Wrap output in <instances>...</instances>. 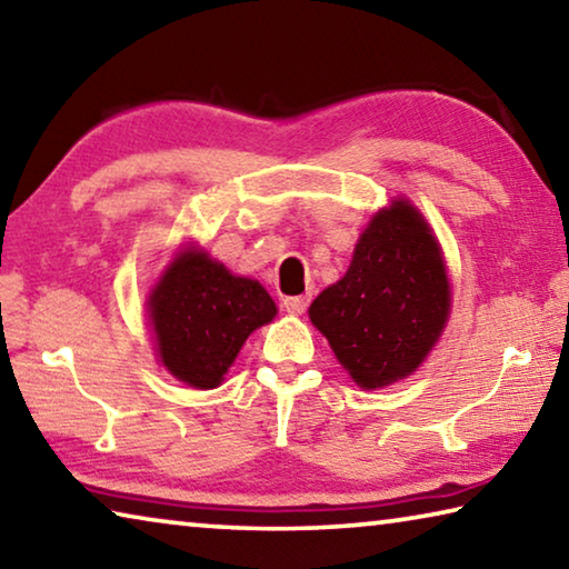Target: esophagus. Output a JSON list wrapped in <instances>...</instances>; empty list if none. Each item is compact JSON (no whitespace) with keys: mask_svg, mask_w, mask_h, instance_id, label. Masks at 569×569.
<instances>
[{"mask_svg":"<svg viewBox=\"0 0 569 569\" xmlns=\"http://www.w3.org/2000/svg\"><path fill=\"white\" fill-rule=\"evenodd\" d=\"M283 308L288 313L301 316L308 308V296H288V298H283Z\"/></svg>","mask_w":569,"mask_h":569,"instance_id":"obj_1","label":"esophagus"}]
</instances>
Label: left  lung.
<instances>
[{"instance_id": "left-lung-1", "label": "left lung", "mask_w": 569, "mask_h": 569, "mask_svg": "<svg viewBox=\"0 0 569 569\" xmlns=\"http://www.w3.org/2000/svg\"><path fill=\"white\" fill-rule=\"evenodd\" d=\"M308 316L359 387L409 377L449 316L445 261L419 210L407 200L379 210L349 271L319 293Z\"/></svg>"}]
</instances>
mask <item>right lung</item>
<instances>
[{
	"mask_svg": "<svg viewBox=\"0 0 569 569\" xmlns=\"http://www.w3.org/2000/svg\"><path fill=\"white\" fill-rule=\"evenodd\" d=\"M273 316L261 283L233 276L203 250L180 253L150 296L160 361L196 389H216L248 336Z\"/></svg>",
	"mask_w": 569,
	"mask_h": 569,
	"instance_id": "add662e5",
	"label": "right lung"
}]
</instances>
